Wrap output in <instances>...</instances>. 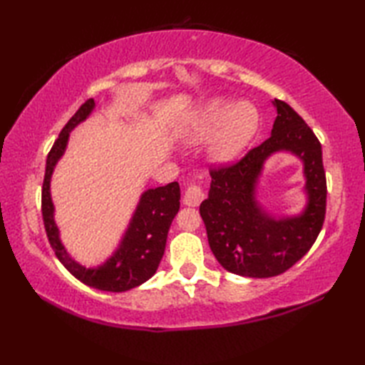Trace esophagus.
Instances as JSON below:
<instances>
[{"label": "esophagus", "instance_id": "1", "mask_svg": "<svg viewBox=\"0 0 365 365\" xmlns=\"http://www.w3.org/2000/svg\"><path fill=\"white\" fill-rule=\"evenodd\" d=\"M205 190L200 187V185H191V187L185 191V197H183V204L188 207H197L202 200L205 199Z\"/></svg>", "mask_w": 365, "mask_h": 365}]
</instances>
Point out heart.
<instances>
[{
	"label": "heart",
	"mask_w": 365,
	"mask_h": 365,
	"mask_svg": "<svg viewBox=\"0 0 365 365\" xmlns=\"http://www.w3.org/2000/svg\"><path fill=\"white\" fill-rule=\"evenodd\" d=\"M259 125V115L250 103L234 105L226 100H213L185 131L191 143L204 141L218 133L210 153L218 161H230L245 150Z\"/></svg>",
	"instance_id": "b5f03b06"
}]
</instances>
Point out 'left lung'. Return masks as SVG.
<instances>
[{"label": "left lung", "instance_id": "1", "mask_svg": "<svg viewBox=\"0 0 365 365\" xmlns=\"http://www.w3.org/2000/svg\"><path fill=\"white\" fill-rule=\"evenodd\" d=\"M271 136L229 165L210 166L212 185L200 204L208 245L227 271L246 277H273L292 268L319 237L327 215V174L322 144L312 128L282 100ZM290 150L305 163L308 207L297 219L276 220L255 200V183L271 153Z\"/></svg>", "mask_w": 365, "mask_h": 365}]
</instances>
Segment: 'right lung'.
Listing matches in <instances>:
<instances>
[{
	"mask_svg": "<svg viewBox=\"0 0 365 365\" xmlns=\"http://www.w3.org/2000/svg\"><path fill=\"white\" fill-rule=\"evenodd\" d=\"M92 108V98L78 108V111L66 123L46 157L42 185L43 226L56 257L78 281L103 292H127L145 282L157 271L165 254L170 222L180 208V187L177 182H173L144 192L119 250L102 267L84 268L68 257L64 246L61 245L59 230L53 220L50 178L58 160L66 150L68 131L86 119Z\"/></svg>",
	"mask_w": 365,
	"mask_h": 365,
	"instance_id": "obj_1",
	"label": "right lung"
}]
</instances>
